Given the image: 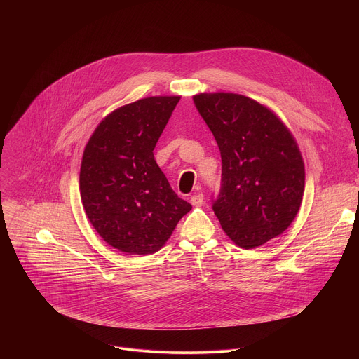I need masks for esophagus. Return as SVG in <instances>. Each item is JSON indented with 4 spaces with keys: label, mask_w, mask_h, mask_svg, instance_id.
I'll return each instance as SVG.
<instances>
[{
    "label": "esophagus",
    "mask_w": 359,
    "mask_h": 359,
    "mask_svg": "<svg viewBox=\"0 0 359 359\" xmlns=\"http://www.w3.org/2000/svg\"><path fill=\"white\" fill-rule=\"evenodd\" d=\"M203 201H204V197H203V194H200V193L193 194V196L190 197V203L193 204L194 208H200L201 204H203Z\"/></svg>",
    "instance_id": "obj_1"
}]
</instances>
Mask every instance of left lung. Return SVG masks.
I'll list each match as a JSON object with an SVG mask.
<instances>
[{
  "instance_id": "8db88e82",
  "label": "left lung",
  "mask_w": 359,
  "mask_h": 359,
  "mask_svg": "<svg viewBox=\"0 0 359 359\" xmlns=\"http://www.w3.org/2000/svg\"><path fill=\"white\" fill-rule=\"evenodd\" d=\"M193 102L220 149L222 190L213 210L222 229L245 250L278 237L304 194L295 137L270 108L244 95L203 92Z\"/></svg>"
}]
</instances>
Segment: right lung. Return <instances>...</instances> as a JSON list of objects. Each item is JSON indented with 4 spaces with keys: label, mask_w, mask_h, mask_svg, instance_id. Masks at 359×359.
I'll list each match as a JSON object with an SVG mask.
<instances>
[{
    "label": "right lung",
    "mask_w": 359,
    "mask_h": 359,
    "mask_svg": "<svg viewBox=\"0 0 359 359\" xmlns=\"http://www.w3.org/2000/svg\"><path fill=\"white\" fill-rule=\"evenodd\" d=\"M180 96H147L99 122L81 162L83 210L97 231L125 254L159 251L191 210L158 166L155 149Z\"/></svg>",
    "instance_id": "1"
}]
</instances>
